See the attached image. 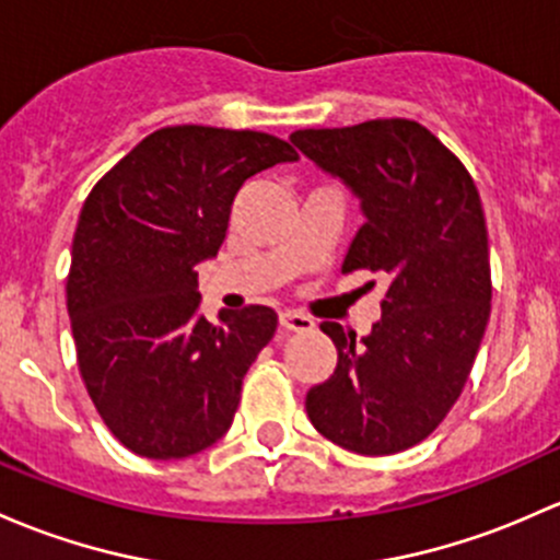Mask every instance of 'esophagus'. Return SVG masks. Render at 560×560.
Listing matches in <instances>:
<instances>
[{
	"mask_svg": "<svg viewBox=\"0 0 560 560\" xmlns=\"http://www.w3.org/2000/svg\"><path fill=\"white\" fill-rule=\"evenodd\" d=\"M279 325L284 329H292V332H311L314 329V319L300 314V311H281Z\"/></svg>",
	"mask_w": 560,
	"mask_h": 560,
	"instance_id": "34e87169",
	"label": "esophagus"
}]
</instances>
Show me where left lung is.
Masks as SVG:
<instances>
[{
  "instance_id": "8db88e82",
  "label": "left lung",
  "mask_w": 560,
  "mask_h": 560,
  "mask_svg": "<svg viewBox=\"0 0 560 560\" xmlns=\"http://www.w3.org/2000/svg\"><path fill=\"white\" fill-rule=\"evenodd\" d=\"M362 201L343 273L392 276L378 325L362 343L335 322L338 364L305 394L308 419L340 448L388 456L427 440L448 416L491 314V262L480 192L464 163L421 122L384 117L290 137Z\"/></svg>"
}]
</instances>
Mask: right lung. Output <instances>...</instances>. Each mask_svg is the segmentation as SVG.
Listing matches in <instances>:
<instances>
[{
	"mask_svg": "<svg viewBox=\"0 0 560 560\" xmlns=\"http://www.w3.org/2000/svg\"><path fill=\"white\" fill-rule=\"evenodd\" d=\"M287 161L295 147L270 133L168 126L88 192L67 308L82 384L128 451L185 458L231 429L279 316L246 305L206 322L196 265L220 252L241 185Z\"/></svg>",
	"mask_w": 560,
	"mask_h": 560,
	"instance_id": "add662e5",
	"label": "right lung"
}]
</instances>
